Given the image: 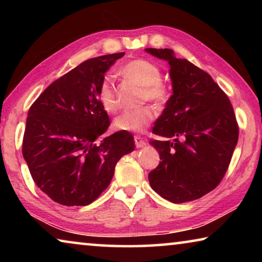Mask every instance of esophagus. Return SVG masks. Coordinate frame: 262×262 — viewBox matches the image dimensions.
Wrapping results in <instances>:
<instances>
[{
	"instance_id": "1",
	"label": "esophagus",
	"mask_w": 262,
	"mask_h": 262,
	"mask_svg": "<svg viewBox=\"0 0 262 262\" xmlns=\"http://www.w3.org/2000/svg\"><path fill=\"white\" fill-rule=\"evenodd\" d=\"M134 141H135V145H136L137 148H143L144 145H145V141L142 139L141 136H139V135L134 136Z\"/></svg>"
}]
</instances>
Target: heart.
<instances>
[{
  "label": "heart",
  "instance_id": "1",
  "mask_svg": "<svg viewBox=\"0 0 262 262\" xmlns=\"http://www.w3.org/2000/svg\"><path fill=\"white\" fill-rule=\"evenodd\" d=\"M123 76L133 79L142 86V100H149L157 106L165 105L171 97V91L162 77L158 66L145 59L129 61L121 68ZM97 98L107 113H114L118 110V100L112 79L105 76L98 86ZM155 118V112L150 106L126 111L114 120V128L120 132L142 133L149 127Z\"/></svg>",
  "mask_w": 262,
  "mask_h": 262
}]
</instances>
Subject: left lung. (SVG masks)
<instances>
[{
    "instance_id": "8db88e82",
    "label": "left lung",
    "mask_w": 262,
    "mask_h": 262,
    "mask_svg": "<svg viewBox=\"0 0 262 262\" xmlns=\"http://www.w3.org/2000/svg\"><path fill=\"white\" fill-rule=\"evenodd\" d=\"M145 52L170 64L173 95L155 122L149 142L162 161L150 172L151 188L173 203L200 199L221 183L238 142L228 96L208 73L168 48Z\"/></svg>"
}]
</instances>
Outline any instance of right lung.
<instances>
[{
    "label": "right lung",
    "mask_w": 262,
    "mask_h": 262,
    "mask_svg": "<svg viewBox=\"0 0 262 262\" xmlns=\"http://www.w3.org/2000/svg\"><path fill=\"white\" fill-rule=\"evenodd\" d=\"M125 53L86 60L53 82L29 110L23 157L35 185L63 206H88L108 187L123 155L135 149L134 137L107 130L110 119L97 98L98 86Z\"/></svg>",
    "instance_id": "obj_1"
}]
</instances>
